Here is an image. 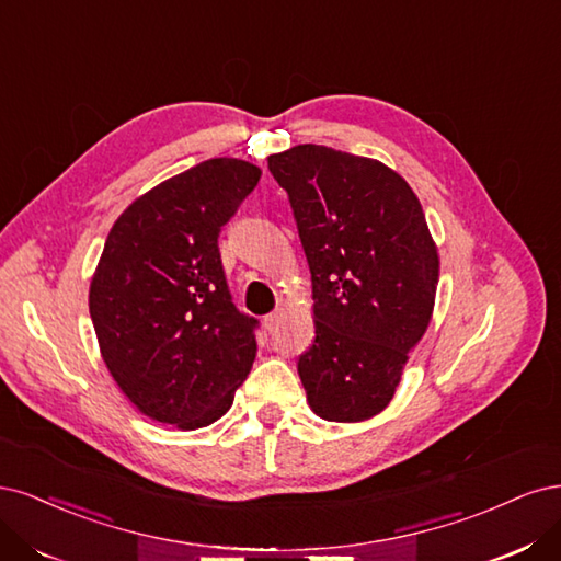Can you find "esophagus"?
<instances>
[{
	"label": "esophagus",
	"mask_w": 561,
	"mask_h": 561,
	"mask_svg": "<svg viewBox=\"0 0 561 561\" xmlns=\"http://www.w3.org/2000/svg\"><path fill=\"white\" fill-rule=\"evenodd\" d=\"M279 319H282V312H279V310L270 312V314L265 317V321H263V323H265V329H267V331H275V329H277V323H279Z\"/></svg>",
	"instance_id": "1"
}]
</instances>
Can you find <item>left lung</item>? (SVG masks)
<instances>
[{"mask_svg":"<svg viewBox=\"0 0 561 561\" xmlns=\"http://www.w3.org/2000/svg\"><path fill=\"white\" fill-rule=\"evenodd\" d=\"M267 168L312 275L314 342L298 358L307 403L329 422L370 420L433 314L440 261L422 205L385 162L319 144L270 156Z\"/></svg>","mask_w":561,"mask_h":561,"instance_id":"left-lung-1","label":"left lung"}]
</instances>
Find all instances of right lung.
<instances>
[{"mask_svg": "<svg viewBox=\"0 0 561 561\" xmlns=\"http://www.w3.org/2000/svg\"><path fill=\"white\" fill-rule=\"evenodd\" d=\"M259 179L247 160H205L137 197L104 242L90 319L116 385L156 422L209 426L254 364L259 319L232 305L219 232Z\"/></svg>", "mask_w": 561, "mask_h": 561, "instance_id": "right-lung-1", "label": "right lung"}]
</instances>
